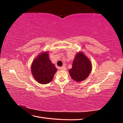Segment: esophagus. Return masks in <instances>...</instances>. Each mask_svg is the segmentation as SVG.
Here are the masks:
<instances>
[{
	"label": "esophagus",
	"instance_id": "34e87169",
	"mask_svg": "<svg viewBox=\"0 0 123 123\" xmlns=\"http://www.w3.org/2000/svg\"><path fill=\"white\" fill-rule=\"evenodd\" d=\"M60 69L62 70H65L66 69V67L65 66L61 67H60Z\"/></svg>",
	"mask_w": 123,
	"mask_h": 123
}]
</instances>
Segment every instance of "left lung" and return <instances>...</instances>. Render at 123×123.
<instances>
[{
  "instance_id": "obj_1",
  "label": "left lung",
  "mask_w": 123,
  "mask_h": 123,
  "mask_svg": "<svg viewBox=\"0 0 123 123\" xmlns=\"http://www.w3.org/2000/svg\"><path fill=\"white\" fill-rule=\"evenodd\" d=\"M92 70V64L89 59L82 53L76 54L69 69L70 76L75 81H81L89 76Z\"/></svg>"
}]
</instances>
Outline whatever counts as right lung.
<instances>
[{
    "label": "right lung",
    "instance_id": "obj_1",
    "mask_svg": "<svg viewBox=\"0 0 123 123\" xmlns=\"http://www.w3.org/2000/svg\"><path fill=\"white\" fill-rule=\"evenodd\" d=\"M57 71L55 65L49 60L48 52L38 55L31 66V72L37 81L42 84H46L53 80Z\"/></svg>",
    "mask_w": 123,
    "mask_h": 123
}]
</instances>
